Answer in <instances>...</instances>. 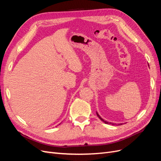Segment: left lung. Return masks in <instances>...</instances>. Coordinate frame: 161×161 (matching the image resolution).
<instances>
[{
  "label": "left lung",
  "mask_w": 161,
  "mask_h": 161,
  "mask_svg": "<svg viewBox=\"0 0 161 161\" xmlns=\"http://www.w3.org/2000/svg\"><path fill=\"white\" fill-rule=\"evenodd\" d=\"M97 115L98 116V118H99L102 121H103V122H104L105 124H111V125H116V124H114V123H111V122H108V121H105L103 119H102V118H101V117H100V115L98 114V113H97ZM121 124H119V125H121Z\"/></svg>",
  "instance_id": "8db88e82"
}]
</instances>
